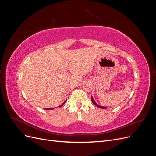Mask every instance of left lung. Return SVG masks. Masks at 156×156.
<instances>
[{
	"instance_id": "left-lung-1",
	"label": "left lung",
	"mask_w": 156,
	"mask_h": 156,
	"mask_svg": "<svg viewBox=\"0 0 156 156\" xmlns=\"http://www.w3.org/2000/svg\"><path fill=\"white\" fill-rule=\"evenodd\" d=\"M91 100H92V103H93V104L94 105H96V107H99V108H103V109H105V108H107V107H103V106H101V105H98V104H97V103H96V101H94V98H93V97H92V96H91Z\"/></svg>"
}]
</instances>
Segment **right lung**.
<instances>
[{
    "label": "right lung",
    "instance_id": "1",
    "mask_svg": "<svg viewBox=\"0 0 156 156\" xmlns=\"http://www.w3.org/2000/svg\"><path fill=\"white\" fill-rule=\"evenodd\" d=\"M66 101H66L62 103V104H61V105L59 106V107H62V106L64 104ZM54 108H44V109H45V110H53V109H54Z\"/></svg>",
    "mask_w": 156,
    "mask_h": 156
}]
</instances>
